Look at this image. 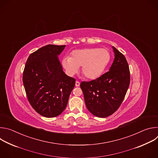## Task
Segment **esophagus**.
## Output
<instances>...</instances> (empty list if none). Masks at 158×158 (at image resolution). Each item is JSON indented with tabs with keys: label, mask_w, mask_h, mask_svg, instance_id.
<instances>
[{
	"label": "esophagus",
	"mask_w": 158,
	"mask_h": 158,
	"mask_svg": "<svg viewBox=\"0 0 158 158\" xmlns=\"http://www.w3.org/2000/svg\"><path fill=\"white\" fill-rule=\"evenodd\" d=\"M79 85H80V82H79V81H76V87H79Z\"/></svg>",
	"instance_id": "esophagus-1"
}]
</instances>
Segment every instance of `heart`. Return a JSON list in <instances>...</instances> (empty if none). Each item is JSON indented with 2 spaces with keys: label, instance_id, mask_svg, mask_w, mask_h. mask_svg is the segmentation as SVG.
I'll list each match as a JSON object with an SVG mask.
<instances>
[{
  "label": "heart",
  "instance_id": "b5f03b06",
  "mask_svg": "<svg viewBox=\"0 0 158 158\" xmlns=\"http://www.w3.org/2000/svg\"><path fill=\"white\" fill-rule=\"evenodd\" d=\"M110 59L108 50L103 48H85L75 50L70 57H65L62 64L71 76L76 74L81 66V72L88 79H95L101 76Z\"/></svg>",
  "mask_w": 158,
  "mask_h": 158
}]
</instances>
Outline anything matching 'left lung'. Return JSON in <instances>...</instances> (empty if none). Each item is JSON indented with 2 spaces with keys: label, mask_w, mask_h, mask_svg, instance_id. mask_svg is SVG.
Segmentation results:
<instances>
[{
  "label": "left lung",
  "mask_w": 158,
  "mask_h": 158,
  "mask_svg": "<svg viewBox=\"0 0 158 158\" xmlns=\"http://www.w3.org/2000/svg\"><path fill=\"white\" fill-rule=\"evenodd\" d=\"M115 58L110 69L91 81H82L80 87L90 112L106 118L115 112L123 102L130 84V71L124 56L112 47Z\"/></svg>",
  "instance_id": "1"
}]
</instances>
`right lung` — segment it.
I'll return each instance as SVG.
<instances>
[{
    "mask_svg": "<svg viewBox=\"0 0 158 158\" xmlns=\"http://www.w3.org/2000/svg\"><path fill=\"white\" fill-rule=\"evenodd\" d=\"M65 47L47 45L32 53L25 65L22 81L27 99L44 117L60 115L75 86L76 79L64 73L57 57Z\"/></svg>",
    "mask_w": 158,
    "mask_h": 158,
    "instance_id": "obj_1",
    "label": "right lung"
}]
</instances>
